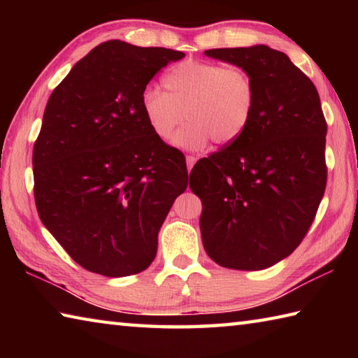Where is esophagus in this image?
Masks as SVG:
<instances>
[{
	"label": "esophagus",
	"mask_w": 358,
	"mask_h": 358,
	"mask_svg": "<svg viewBox=\"0 0 358 358\" xmlns=\"http://www.w3.org/2000/svg\"><path fill=\"white\" fill-rule=\"evenodd\" d=\"M196 161H197V157L196 156H186V164H187V172H191V169H192V166L196 164Z\"/></svg>",
	"instance_id": "obj_1"
}]
</instances>
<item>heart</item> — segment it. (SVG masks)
Returning <instances> with one entry per match:
<instances>
[{
	"mask_svg": "<svg viewBox=\"0 0 358 358\" xmlns=\"http://www.w3.org/2000/svg\"><path fill=\"white\" fill-rule=\"evenodd\" d=\"M164 93L145 90L138 101L151 132L161 141L175 136L181 148L201 150L210 141L226 147L245 134L257 107V87L240 66H224L205 59H185L161 78Z\"/></svg>",
	"mask_w": 358,
	"mask_h": 358,
	"instance_id": "1",
	"label": "heart"
}]
</instances>
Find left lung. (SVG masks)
I'll use <instances>...</instances> for the list:
<instances>
[{"label":"left lung","mask_w":358,"mask_h":358,"mask_svg":"<svg viewBox=\"0 0 358 358\" xmlns=\"http://www.w3.org/2000/svg\"><path fill=\"white\" fill-rule=\"evenodd\" d=\"M257 87L250 128L192 167L202 201L205 251L232 270H264L295 251L310 230L327 185V121L310 77L266 45L211 48Z\"/></svg>","instance_id":"left-lung-1"}]
</instances>
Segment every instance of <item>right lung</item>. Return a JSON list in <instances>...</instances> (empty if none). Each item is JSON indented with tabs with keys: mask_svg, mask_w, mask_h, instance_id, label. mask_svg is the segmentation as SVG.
<instances>
[{
	"mask_svg": "<svg viewBox=\"0 0 358 358\" xmlns=\"http://www.w3.org/2000/svg\"><path fill=\"white\" fill-rule=\"evenodd\" d=\"M185 53L107 41L53 90L33 148L34 202L64 251L102 276L141 273L187 187L185 155L157 138L138 101Z\"/></svg>",
	"mask_w": 358,
	"mask_h": 358,
	"instance_id": "add662e5",
	"label": "right lung"
}]
</instances>
